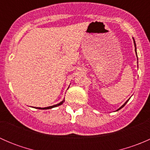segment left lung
<instances>
[{"label": "left lung", "instance_id": "obj_1", "mask_svg": "<svg viewBox=\"0 0 150 150\" xmlns=\"http://www.w3.org/2000/svg\"><path fill=\"white\" fill-rule=\"evenodd\" d=\"M134 46H135V51H136V54H137V48H136V43H135V40H134ZM128 102V101H127V102H125V103H124V104H122V105L121 106V107H120V108H119V109H118V110H120V109H121V108H122V107H124V106H125V104H126V103H127V102Z\"/></svg>", "mask_w": 150, "mask_h": 150}]
</instances>
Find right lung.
I'll return each instance as SVG.
<instances>
[{"instance_id":"right-lung-1","label":"right lung","mask_w":150,"mask_h":150,"mask_svg":"<svg viewBox=\"0 0 150 150\" xmlns=\"http://www.w3.org/2000/svg\"><path fill=\"white\" fill-rule=\"evenodd\" d=\"M64 100H63L62 102H61L60 103L57 104H55V105H53V106H50V107H43V108H40V107H37V109H40V110H47V109H51L53 108V107H58V106L59 105H62L63 103H64Z\"/></svg>"}]
</instances>
